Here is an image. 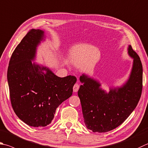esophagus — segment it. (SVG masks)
Listing matches in <instances>:
<instances>
[{"label":"esophagus","mask_w":148,"mask_h":148,"mask_svg":"<svg viewBox=\"0 0 148 148\" xmlns=\"http://www.w3.org/2000/svg\"><path fill=\"white\" fill-rule=\"evenodd\" d=\"M79 85L77 84V83H76V84H75L74 85V87H73V90H74V92H77V90H79Z\"/></svg>","instance_id":"34e87169"}]
</instances>
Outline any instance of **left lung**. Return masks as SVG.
<instances>
[{
    "instance_id": "obj_1",
    "label": "left lung",
    "mask_w": 148,
    "mask_h": 148,
    "mask_svg": "<svg viewBox=\"0 0 148 148\" xmlns=\"http://www.w3.org/2000/svg\"><path fill=\"white\" fill-rule=\"evenodd\" d=\"M128 53L133 58L128 80L121 87L110 88L107 92L96 80L83 74V84L77 92L81 101L84 122L93 132H108L119 127L137 106L142 90V65L131 45Z\"/></svg>"
}]
</instances>
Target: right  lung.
Masks as SVG:
<instances>
[{
	"instance_id": "add662e5",
	"label": "right lung",
	"mask_w": 148,
	"mask_h": 148,
	"mask_svg": "<svg viewBox=\"0 0 148 148\" xmlns=\"http://www.w3.org/2000/svg\"><path fill=\"white\" fill-rule=\"evenodd\" d=\"M44 32L32 29L12 55L7 72L10 100L17 116L32 127L51 123L58 106L71 97L76 77H60L46 66L32 63Z\"/></svg>"
}]
</instances>
